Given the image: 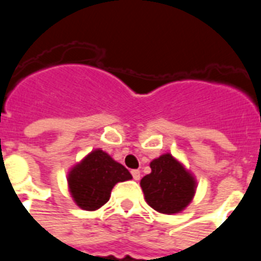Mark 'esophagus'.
<instances>
[{"mask_svg":"<svg viewBox=\"0 0 261 261\" xmlns=\"http://www.w3.org/2000/svg\"><path fill=\"white\" fill-rule=\"evenodd\" d=\"M132 176L135 180H140V176H141V174H140V171H138V170H132Z\"/></svg>","mask_w":261,"mask_h":261,"instance_id":"esophagus-1","label":"esophagus"}]
</instances>
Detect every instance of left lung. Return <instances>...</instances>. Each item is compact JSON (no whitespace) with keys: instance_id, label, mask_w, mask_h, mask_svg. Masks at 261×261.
<instances>
[{"instance_id":"obj_1","label":"left lung","mask_w":261,"mask_h":261,"mask_svg":"<svg viewBox=\"0 0 261 261\" xmlns=\"http://www.w3.org/2000/svg\"><path fill=\"white\" fill-rule=\"evenodd\" d=\"M150 168L140 183L147 204L163 214L184 211L195 196L193 175L170 153L151 161Z\"/></svg>"}]
</instances>
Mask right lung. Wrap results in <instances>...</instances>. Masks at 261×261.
I'll list each match as a JSON object with an SVG mask.
<instances>
[{
    "instance_id": "obj_1",
    "label": "right lung",
    "mask_w": 261,
    "mask_h": 261,
    "mask_svg": "<svg viewBox=\"0 0 261 261\" xmlns=\"http://www.w3.org/2000/svg\"><path fill=\"white\" fill-rule=\"evenodd\" d=\"M130 172L106 151L95 149L68 174V186L75 204L84 211H96L110 200L119 181L130 180Z\"/></svg>"
}]
</instances>
